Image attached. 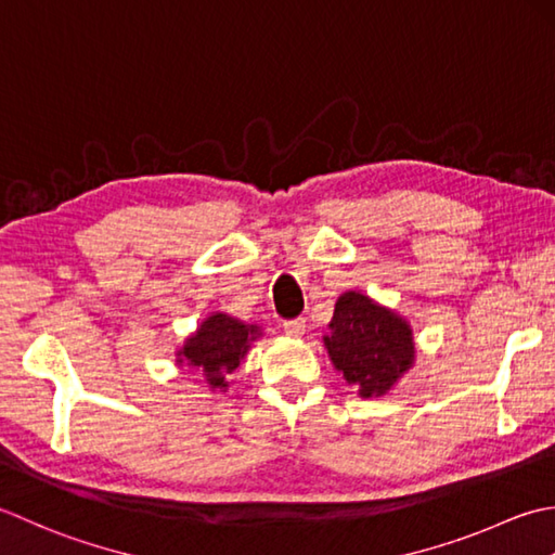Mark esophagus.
Masks as SVG:
<instances>
[{
	"instance_id": "obj_1",
	"label": "esophagus",
	"mask_w": 555,
	"mask_h": 555,
	"mask_svg": "<svg viewBox=\"0 0 555 555\" xmlns=\"http://www.w3.org/2000/svg\"><path fill=\"white\" fill-rule=\"evenodd\" d=\"M282 327H285L287 335L299 337V335H304V331H307V319H289L282 323Z\"/></svg>"
}]
</instances>
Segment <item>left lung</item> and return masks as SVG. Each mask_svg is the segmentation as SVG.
Here are the masks:
<instances>
[{
	"mask_svg": "<svg viewBox=\"0 0 555 555\" xmlns=\"http://www.w3.org/2000/svg\"><path fill=\"white\" fill-rule=\"evenodd\" d=\"M325 347L335 369L364 398L390 390L414 359L410 325L359 292L337 299Z\"/></svg>",
	"mask_w": 555,
	"mask_h": 555,
	"instance_id": "8db88e82",
	"label": "left lung"
}]
</instances>
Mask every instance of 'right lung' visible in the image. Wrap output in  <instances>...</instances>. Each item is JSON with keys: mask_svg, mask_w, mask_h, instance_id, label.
Returning a JSON list of instances; mask_svg holds the SVG:
<instances>
[{"mask_svg": "<svg viewBox=\"0 0 555 555\" xmlns=\"http://www.w3.org/2000/svg\"><path fill=\"white\" fill-rule=\"evenodd\" d=\"M256 325H244L232 315L215 313L203 321L194 337H189L179 352L182 357L179 361L186 359L191 366L198 369L210 388H224L228 376L240 366V359H244L248 343L256 340Z\"/></svg>", "mask_w": 555, "mask_h": 555, "instance_id": "right-lung-1", "label": "right lung"}]
</instances>
